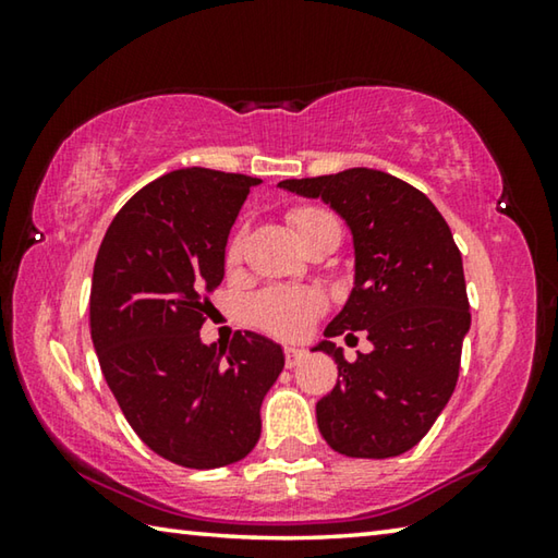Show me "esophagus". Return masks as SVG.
Returning a JSON list of instances; mask_svg holds the SVG:
<instances>
[{
  "label": "esophagus",
  "mask_w": 558,
  "mask_h": 558,
  "mask_svg": "<svg viewBox=\"0 0 558 558\" xmlns=\"http://www.w3.org/2000/svg\"><path fill=\"white\" fill-rule=\"evenodd\" d=\"M282 354H286V366H288V369H292V366H298L302 359H305V352H302V349H295V347H288Z\"/></svg>",
  "instance_id": "esophagus-1"
}]
</instances>
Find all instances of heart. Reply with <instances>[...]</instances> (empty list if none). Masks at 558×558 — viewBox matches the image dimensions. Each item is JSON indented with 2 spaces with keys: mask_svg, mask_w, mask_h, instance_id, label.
I'll return each mask as SVG.
<instances>
[{
  "mask_svg": "<svg viewBox=\"0 0 558 558\" xmlns=\"http://www.w3.org/2000/svg\"><path fill=\"white\" fill-rule=\"evenodd\" d=\"M288 223L298 241L305 245H313L315 241L325 239V235H342V223L337 216L325 209V206L305 204L295 206L288 211ZM245 248V229L235 231L229 243H226L223 260L229 268H235L243 258ZM325 313V298L323 292L310 288H268L258 292L251 300V317L258 327L266 332L286 339H295L305 335L310 325Z\"/></svg>",
  "mask_w": 558,
  "mask_h": 558,
  "instance_id": "1",
  "label": "heart"
}]
</instances>
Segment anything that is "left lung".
I'll use <instances>...</instances> for the list:
<instances>
[{"label":"left lung","mask_w":558,"mask_h":558,"mask_svg":"<svg viewBox=\"0 0 558 558\" xmlns=\"http://www.w3.org/2000/svg\"><path fill=\"white\" fill-rule=\"evenodd\" d=\"M282 189L319 196L354 235L356 278L325 337L364 329L369 354L347 362L335 342L339 379L317 401L329 448L349 458H393L430 430L456 391L462 337L470 329L465 272L450 226L426 194L379 169L286 179Z\"/></svg>","instance_id":"left-lung-1"}]
</instances>
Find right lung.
I'll return each mask as SVG.
<instances>
[{"instance_id": "1", "label": "right lung", "mask_w": 558, "mask_h": 558, "mask_svg": "<svg viewBox=\"0 0 558 558\" xmlns=\"http://www.w3.org/2000/svg\"><path fill=\"white\" fill-rule=\"evenodd\" d=\"M260 179L192 167L155 179L116 214L90 286V337L132 430L182 468L241 460L282 349L256 332L204 344L229 231Z\"/></svg>"}]
</instances>
